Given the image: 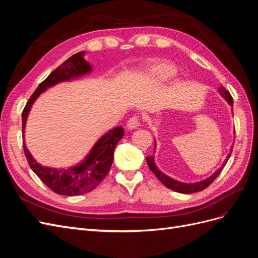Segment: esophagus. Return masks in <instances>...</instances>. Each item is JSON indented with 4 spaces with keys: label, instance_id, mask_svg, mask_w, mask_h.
Listing matches in <instances>:
<instances>
[{
    "label": "esophagus",
    "instance_id": "obj_1",
    "mask_svg": "<svg viewBox=\"0 0 258 258\" xmlns=\"http://www.w3.org/2000/svg\"><path fill=\"white\" fill-rule=\"evenodd\" d=\"M140 124V119L138 116H134L131 117V118L127 121V128L128 129H136L138 126Z\"/></svg>",
    "mask_w": 258,
    "mask_h": 258
}]
</instances>
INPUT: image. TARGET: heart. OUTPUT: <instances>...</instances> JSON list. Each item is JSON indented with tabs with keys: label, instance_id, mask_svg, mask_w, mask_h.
Segmentation results:
<instances>
[{
	"label": "heart",
	"instance_id": "heart-1",
	"mask_svg": "<svg viewBox=\"0 0 258 258\" xmlns=\"http://www.w3.org/2000/svg\"><path fill=\"white\" fill-rule=\"evenodd\" d=\"M176 73V68L167 61H160L148 69V76L156 82H166L173 77Z\"/></svg>",
	"mask_w": 258,
	"mask_h": 258
}]
</instances>
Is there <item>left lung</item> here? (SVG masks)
<instances>
[{"label":"left lung","mask_w":258,"mask_h":258,"mask_svg":"<svg viewBox=\"0 0 258 258\" xmlns=\"http://www.w3.org/2000/svg\"><path fill=\"white\" fill-rule=\"evenodd\" d=\"M218 91H220L221 96H222L226 101H227L228 104H229L230 106H232V105H233V101H232V97L230 96V93H229L227 90H226L224 87H221L220 89H218ZM155 148H156V141H155ZM232 148H233V144L231 145L229 154L227 155V157H226V159L224 160V162H223V165H222L221 168H218V169L215 171V172H214L212 175H211L210 177L204 179V181L197 182V183H182V182L176 181V179H173V178L169 177V176L166 175L165 173H162L161 171L157 168V166H156L154 155L148 156V157H146V162H147L148 167H150V169L152 170V172L156 175V177H157V178L159 179V181H160L163 185H165L166 187H168V188L172 189V190H174V191H177V192H181V194H192V192H197V191H201V190L206 189L207 187H208L211 183H212L218 175H220V173L222 172L223 168L225 167V165H226V163H227V161H228V159H229V157H230V155H231V153H232Z\"/></svg>","instance_id":"1"}]
</instances>
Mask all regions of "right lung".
<instances>
[{
	"label": "right lung",
	"mask_w": 258,
	"mask_h": 258,
	"mask_svg": "<svg viewBox=\"0 0 258 258\" xmlns=\"http://www.w3.org/2000/svg\"><path fill=\"white\" fill-rule=\"evenodd\" d=\"M84 51L73 54L52 71L47 79L38 85L22 112L23 151H25L29 166L46 186L49 187L52 191L63 195V196H79V195L95 189L110 171L114 159L115 146L123 137L122 127L118 126L111 129L98 140L82 162L66 169L43 167L32 157L26 146L25 128L32 104L47 88L90 73L92 68L89 62L84 59Z\"/></svg>",
	"instance_id": "obj_1"
}]
</instances>
